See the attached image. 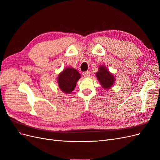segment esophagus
Instances as JSON below:
<instances>
[{"instance_id": "esophagus-1", "label": "esophagus", "mask_w": 160, "mask_h": 160, "mask_svg": "<svg viewBox=\"0 0 160 160\" xmlns=\"http://www.w3.org/2000/svg\"><path fill=\"white\" fill-rule=\"evenodd\" d=\"M90 72L89 71H85L83 72V76L84 77H89L90 76Z\"/></svg>"}]
</instances>
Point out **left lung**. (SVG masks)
<instances>
[{
  "mask_svg": "<svg viewBox=\"0 0 160 160\" xmlns=\"http://www.w3.org/2000/svg\"><path fill=\"white\" fill-rule=\"evenodd\" d=\"M101 86L105 89H109L115 83V78L113 73L108 69L104 65H100L98 68V71L95 73Z\"/></svg>",
  "mask_w": 160,
  "mask_h": 160,
  "instance_id": "1",
  "label": "left lung"
}]
</instances>
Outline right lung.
Segmentation results:
<instances>
[{
  "label": "right lung",
  "mask_w": 160,
  "mask_h": 160,
  "mask_svg": "<svg viewBox=\"0 0 160 160\" xmlns=\"http://www.w3.org/2000/svg\"><path fill=\"white\" fill-rule=\"evenodd\" d=\"M81 75L72 67H67L57 77V83L61 91L65 94H70L75 89Z\"/></svg>",
  "instance_id": "right-lung-1"
}]
</instances>
